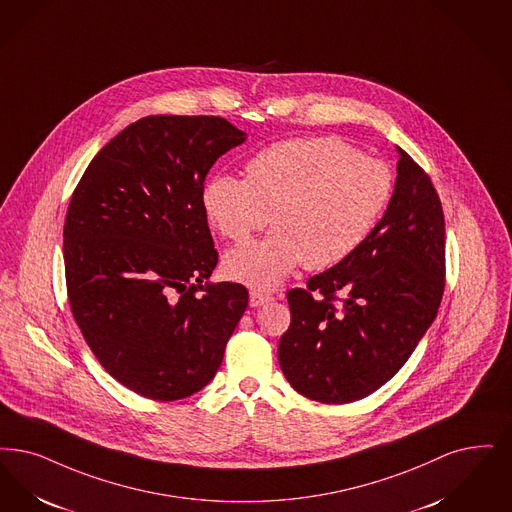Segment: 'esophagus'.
<instances>
[{"instance_id":"1","label":"esophagus","mask_w":512,"mask_h":512,"mask_svg":"<svg viewBox=\"0 0 512 512\" xmlns=\"http://www.w3.org/2000/svg\"><path fill=\"white\" fill-rule=\"evenodd\" d=\"M274 297L270 295V293H266V291H261V289H253L251 293H249V305L251 307H263L266 303H270Z\"/></svg>"}]
</instances>
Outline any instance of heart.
Returning a JSON list of instances; mask_svg holds the SVG:
<instances>
[{"label":"heart","instance_id":"heart-1","mask_svg":"<svg viewBox=\"0 0 512 512\" xmlns=\"http://www.w3.org/2000/svg\"><path fill=\"white\" fill-rule=\"evenodd\" d=\"M392 192L385 162L337 137H303L253 154L246 181L211 177L202 202L211 225L234 244H247L272 215L268 238L225 257L232 280L272 289L299 265L324 270L347 261L381 223Z\"/></svg>","mask_w":512,"mask_h":512}]
</instances>
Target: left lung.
Returning <instances> with one entry per match:
<instances>
[{
	"instance_id": "8db88e82",
	"label": "left lung",
	"mask_w": 512,
	"mask_h": 512,
	"mask_svg": "<svg viewBox=\"0 0 512 512\" xmlns=\"http://www.w3.org/2000/svg\"><path fill=\"white\" fill-rule=\"evenodd\" d=\"M389 207L347 261L287 291L278 360L289 385L322 404L383 387L408 362L444 295V211L429 175L398 148ZM346 297L341 300L338 293Z\"/></svg>"
}]
</instances>
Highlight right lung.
Wrapping results in <instances>:
<instances>
[{"label": "right lung", "instance_id": "1", "mask_svg": "<svg viewBox=\"0 0 512 512\" xmlns=\"http://www.w3.org/2000/svg\"><path fill=\"white\" fill-rule=\"evenodd\" d=\"M244 141L219 116H146L72 194L62 247L74 320L101 366L144 398L204 389L246 312L242 284L203 286L219 253L202 202L211 165Z\"/></svg>", "mask_w": 512, "mask_h": 512}]
</instances>
